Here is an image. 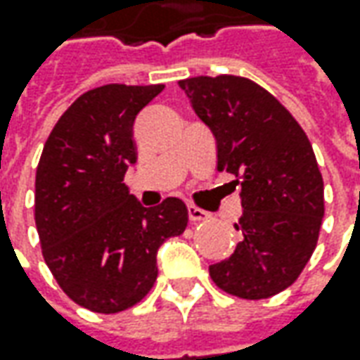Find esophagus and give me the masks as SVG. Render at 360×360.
I'll list each match as a JSON object with an SVG mask.
<instances>
[{"label":"esophagus","instance_id":"obj_1","mask_svg":"<svg viewBox=\"0 0 360 360\" xmlns=\"http://www.w3.org/2000/svg\"><path fill=\"white\" fill-rule=\"evenodd\" d=\"M187 213H189V221H191V223H199V221H205V219L209 217L207 211L195 207V205H187Z\"/></svg>","mask_w":360,"mask_h":360}]
</instances>
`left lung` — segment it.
I'll return each mask as SVG.
<instances>
[{
    "label": "left lung",
    "instance_id": "1",
    "mask_svg": "<svg viewBox=\"0 0 360 360\" xmlns=\"http://www.w3.org/2000/svg\"><path fill=\"white\" fill-rule=\"evenodd\" d=\"M217 141V169L241 187L243 233L229 259L209 266L219 289L269 299L291 287L315 251L325 215L323 177L309 137L255 81L237 75L179 81Z\"/></svg>",
    "mask_w": 360,
    "mask_h": 360
}]
</instances>
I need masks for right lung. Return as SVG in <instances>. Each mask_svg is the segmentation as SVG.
Returning <instances> with one entry per match:
<instances>
[{
	"label": "right lung",
	"instance_id": "add662e5",
	"mask_svg": "<svg viewBox=\"0 0 360 360\" xmlns=\"http://www.w3.org/2000/svg\"><path fill=\"white\" fill-rule=\"evenodd\" d=\"M165 85L109 83L77 97L45 141L35 173V227L49 271L95 313L139 303L157 279V251L187 227L167 197L143 207L123 183L137 161L133 123Z\"/></svg>",
	"mask_w": 360,
	"mask_h": 360
}]
</instances>
